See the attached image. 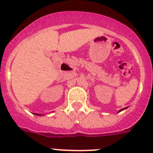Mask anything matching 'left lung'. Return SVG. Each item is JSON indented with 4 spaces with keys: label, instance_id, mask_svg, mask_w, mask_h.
<instances>
[{
    "label": "left lung",
    "instance_id": "obj_1",
    "mask_svg": "<svg viewBox=\"0 0 153 153\" xmlns=\"http://www.w3.org/2000/svg\"><path fill=\"white\" fill-rule=\"evenodd\" d=\"M124 109H126V107H125V108H123V109H121V110H120V111H123V110H124Z\"/></svg>",
    "mask_w": 153,
    "mask_h": 153
}]
</instances>
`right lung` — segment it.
Returning a JSON list of instances; mask_svg holds the SVG:
<instances>
[{"label":"right lung","mask_w":153,"mask_h":153,"mask_svg":"<svg viewBox=\"0 0 153 153\" xmlns=\"http://www.w3.org/2000/svg\"><path fill=\"white\" fill-rule=\"evenodd\" d=\"M36 115H40V114H36Z\"/></svg>","instance_id":"obj_1"}]
</instances>
